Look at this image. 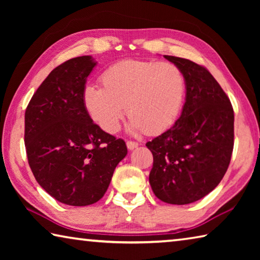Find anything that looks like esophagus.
<instances>
[{
  "mask_svg": "<svg viewBox=\"0 0 260 260\" xmlns=\"http://www.w3.org/2000/svg\"><path fill=\"white\" fill-rule=\"evenodd\" d=\"M126 144H127V148H128L129 150H134L135 148L139 147V143L134 142V141H127Z\"/></svg>",
  "mask_w": 260,
  "mask_h": 260,
  "instance_id": "34e87169",
  "label": "esophagus"
}]
</instances>
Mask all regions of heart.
Here are the masks:
<instances>
[{
  "mask_svg": "<svg viewBox=\"0 0 260 260\" xmlns=\"http://www.w3.org/2000/svg\"><path fill=\"white\" fill-rule=\"evenodd\" d=\"M103 88L87 86L82 101L89 117L107 133L119 129L125 109L132 133L155 135L174 125L186 96L182 70L169 61L122 59L101 76Z\"/></svg>",
  "mask_w": 260,
  "mask_h": 260,
  "instance_id": "b5f03b06",
  "label": "heart"
}]
</instances>
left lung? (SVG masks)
<instances>
[{"label":"left lung","instance_id":"obj_1","mask_svg":"<svg viewBox=\"0 0 260 260\" xmlns=\"http://www.w3.org/2000/svg\"><path fill=\"white\" fill-rule=\"evenodd\" d=\"M164 57L182 70L186 102L175 124L146 144L153 156L149 182L157 199L184 205L203 199L225 175L234 148V111L204 67Z\"/></svg>","mask_w":260,"mask_h":260}]
</instances>
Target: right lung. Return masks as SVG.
Segmentation results:
<instances>
[{"mask_svg":"<svg viewBox=\"0 0 260 260\" xmlns=\"http://www.w3.org/2000/svg\"><path fill=\"white\" fill-rule=\"evenodd\" d=\"M91 56L52 70L25 111V147L38 183L60 203L94 204L127 155L124 140L105 133L86 111L82 94L95 68Z\"/></svg>","mask_w":260,"mask_h":260,"instance_id":"1","label":"right lung"}]
</instances>
